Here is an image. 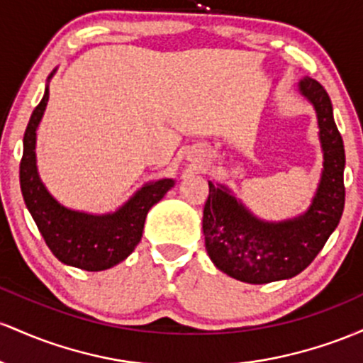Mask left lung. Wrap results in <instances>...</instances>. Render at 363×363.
<instances>
[{"mask_svg": "<svg viewBox=\"0 0 363 363\" xmlns=\"http://www.w3.org/2000/svg\"><path fill=\"white\" fill-rule=\"evenodd\" d=\"M298 92L313 106L323 149V171L311 206L283 221H266L223 183L209 182L202 230L206 250L219 271L250 284L300 274L336 230L345 207V147L333 104L317 80L305 77Z\"/></svg>", "mask_w": 363, "mask_h": 363, "instance_id": "8db88e82", "label": "left lung"}]
</instances>
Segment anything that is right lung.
Segmentation results:
<instances>
[{
  "label": "right lung",
  "instance_id": "1",
  "mask_svg": "<svg viewBox=\"0 0 363 363\" xmlns=\"http://www.w3.org/2000/svg\"><path fill=\"white\" fill-rule=\"evenodd\" d=\"M48 77L44 96L28 120L23 135V156L20 162V189L32 219L55 257L84 271H104L116 266L135 250L142 238L144 223L154 203L174 186L173 178L144 183L116 211L92 214L63 206L40 180L35 157L38 128L50 101Z\"/></svg>",
  "mask_w": 363,
  "mask_h": 363
}]
</instances>
